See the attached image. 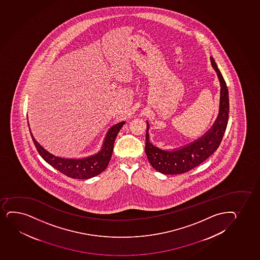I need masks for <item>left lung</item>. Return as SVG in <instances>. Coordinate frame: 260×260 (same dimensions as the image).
Returning a JSON list of instances; mask_svg holds the SVG:
<instances>
[{
  "mask_svg": "<svg viewBox=\"0 0 260 260\" xmlns=\"http://www.w3.org/2000/svg\"><path fill=\"white\" fill-rule=\"evenodd\" d=\"M211 62L220 81L221 93L219 114L209 131L181 149L168 152L150 143L147 123L145 152L152 167L158 172L164 174L186 173L209 158L220 145L229 118V97L226 83L212 57Z\"/></svg>",
  "mask_w": 260,
  "mask_h": 260,
  "instance_id": "1",
  "label": "left lung"
}]
</instances>
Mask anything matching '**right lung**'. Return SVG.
<instances>
[{"label":"right lung","instance_id":"1","mask_svg":"<svg viewBox=\"0 0 260 260\" xmlns=\"http://www.w3.org/2000/svg\"><path fill=\"white\" fill-rule=\"evenodd\" d=\"M124 124L125 121H122L111 127L107 135V137L105 139L104 144L101 152H99L95 155L91 156L88 158H81V159L55 157L49 153L48 151H46L35 140L32 134L31 136L40 155L42 156L43 159L46 162H48V164L69 178L87 179L98 175L108 167V163L110 161L111 156L113 153L114 141Z\"/></svg>","mask_w":260,"mask_h":260}]
</instances>
